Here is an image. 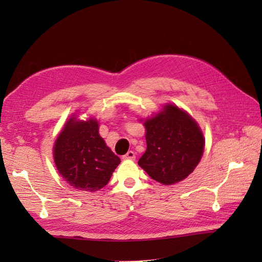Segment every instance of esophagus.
<instances>
[{
  "mask_svg": "<svg viewBox=\"0 0 262 262\" xmlns=\"http://www.w3.org/2000/svg\"><path fill=\"white\" fill-rule=\"evenodd\" d=\"M135 153L134 152H133V151H128L125 155H124V157H122V159H124V160H135Z\"/></svg>",
  "mask_w": 262,
  "mask_h": 262,
  "instance_id": "1",
  "label": "esophagus"
}]
</instances>
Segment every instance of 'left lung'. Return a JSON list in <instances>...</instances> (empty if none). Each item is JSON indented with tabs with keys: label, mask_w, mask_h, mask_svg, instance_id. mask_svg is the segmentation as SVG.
Returning a JSON list of instances; mask_svg holds the SVG:
<instances>
[{
	"label": "left lung",
	"mask_w": 262,
	"mask_h": 262,
	"mask_svg": "<svg viewBox=\"0 0 262 262\" xmlns=\"http://www.w3.org/2000/svg\"><path fill=\"white\" fill-rule=\"evenodd\" d=\"M144 126L147 147L138 165L166 186L186 179L204 153L205 140L197 122L177 105L166 104Z\"/></svg>",
	"instance_id": "left-lung-1"
}]
</instances>
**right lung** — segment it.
Wrapping results in <instances>:
<instances>
[{"label":"right lung","mask_w":262,"mask_h":262,"mask_svg":"<svg viewBox=\"0 0 262 262\" xmlns=\"http://www.w3.org/2000/svg\"><path fill=\"white\" fill-rule=\"evenodd\" d=\"M56 168L75 189L94 192L109 182L120 159L99 135L96 119L68 120L54 144Z\"/></svg>","instance_id":"add662e5"}]
</instances>
